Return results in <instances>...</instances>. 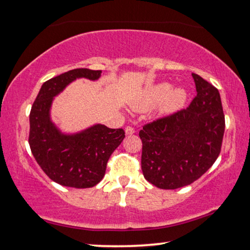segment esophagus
I'll use <instances>...</instances> for the list:
<instances>
[{"instance_id": "34e87169", "label": "esophagus", "mask_w": 250, "mask_h": 250, "mask_svg": "<svg viewBox=\"0 0 250 250\" xmlns=\"http://www.w3.org/2000/svg\"><path fill=\"white\" fill-rule=\"evenodd\" d=\"M125 132L127 135H132V134L135 133V128L132 127V126H127V127L125 128Z\"/></svg>"}]
</instances>
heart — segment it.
I'll return each instance as SVG.
<instances>
[{
  "label": "heart",
  "mask_w": 250,
  "mask_h": 250,
  "mask_svg": "<svg viewBox=\"0 0 250 250\" xmlns=\"http://www.w3.org/2000/svg\"><path fill=\"white\" fill-rule=\"evenodd\" d=\"M171 89L172 87L167 83H159V85L148 88L146 93L134 105V107L137 110H145L162 102L161 112L165 114L174 112L183 105L187 94L182 88H176L173 90Z\"/></svg>",
  "instance_id": "heart-1"
}]
</instances>
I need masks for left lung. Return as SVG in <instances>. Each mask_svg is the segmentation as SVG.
I'll return each instance as SVG.
<instances>
[{
  "label": "left lung",
  "mask_w": 250,
  "mask_h": 250,
  "mask_svg": "<svg viewBox=\"0 0 250 250\" xmlns=\"http://www.w3.org/2000/svg\"><path fill=\"white\" fill-rule=\"evenodd\" d=\"M197 96L189 107L144 124L141 167L160 189L189 186L206 173L221 151L225 114L218 89L197 74Z\"/></svg>",
  "instance_id": "1"
}]
</instances>
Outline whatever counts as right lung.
I'll use <instances>...</instances> for the list:
<instances>
[{
    "label": "right lung",
    "instance_id": "right-lung-1",
    "mask_svg": "<svg viewBox=\"0 0 250 250\" xmlns=\"http://www.w3.org/2000/svg\"><path fill=\"white\" fill-rule=\"evenodd\" d=\"M102 70L74 69L43 83L30 112L29 145L42 171L60 186L85 189L102 181L110 155L125 137L123 128L97 124L63 135L50 121L52 99L77 78L96 80Z\"/></svg>",
    "mask_w": 250,
    "mask_h": 250
}]
</instances>
